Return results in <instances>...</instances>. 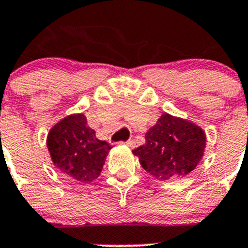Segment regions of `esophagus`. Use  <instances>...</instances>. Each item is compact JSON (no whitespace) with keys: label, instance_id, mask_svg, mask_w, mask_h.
<instances>
[{"label":"esophagus","instance_id":"1","mask_svg":"<svg viewBox=\"0 0 248 248\" xmlns=\"http://www.w3.org/2000/svg\"><path fill=\"white\" fill-rule=\"evenodd\" d=\"M121 144H124V145H127V147H129V148H135L136 143H135V140H127V142H124V143H121Z\"/></svg>","mask_w":248,"mask_h":248}]
</instances>
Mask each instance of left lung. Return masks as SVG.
<instances>
[{
  "mask_svg": "<svg viewBox=\"0 0 248 248\" xmlns=\"http://www.w3.org/2000/svg\"><path fill=\"white\" fill-rule=\"evenodd\" d=\"M207 136L202 127L164 112L145 133V143L133 154L153 177L170 180L188 175L204 155Z\"/></svg>",
  "mask_w": 248,
  "mask_h": 248,
  "instance_id": "obj_1",
  "label": "left lung"
}]
</instances>
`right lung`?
<instances>
[{
  "instance_id": "obj_1",
  "label": "right lung",
  "mask_w": 248,
  "mask_h": 248,
  "mask_svg": "<svg viewBox=\"0 0 248 248\" xmlns=\"http://www.w3.org/2000/svg\"><path fill=\"white\" fill-rule=\"evenodd\" d=\"M46 145L55 169L78 182L98 179L112 148L96 138L84 113L67 115L51 127Z\"/></svg>"
}]
</instances>
